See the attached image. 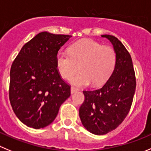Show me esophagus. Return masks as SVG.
Listing matches in <instances>:
<instances>
[{"label":"esophagus","instance_id":"obj_1","mask_svg":"<svg viewBox=\"0 0 151 151\" xmlns=\"http://www.w3.org/2000/svg\"><path fill=\"white\" fill-rule=\"evenodd\" d=\"M78 91V89L76 88V87H72L71 89H70V92H71V94H73L74 93H76V92Z\"/></svg>","mask_w":151,"mask_h":151}]
</instances>
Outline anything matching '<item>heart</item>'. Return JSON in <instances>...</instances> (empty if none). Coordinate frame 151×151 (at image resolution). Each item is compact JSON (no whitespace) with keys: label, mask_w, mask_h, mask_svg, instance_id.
<instances>
[{"label":"heart","mask_w":151,"mask_h":151,"mask_svg":"<svg viewBox=\"0 0 151 151\" xmlns=\"http://www.w3.org/2000/svg\"><path fill=\"white\" fill-rule=\"evenodd\" d=\"M58 73L68 78L79 66L80 71L70 77V82L77 87L103 84L114 68L116 54L111 47L92 40H82L70 47L69 52L59 50L55 57Z\"/></svg>","instance_id":"heart-1"}]
</instances>
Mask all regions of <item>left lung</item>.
Returning <instances> with one entry per match:
<instances>
[{"label": "left lung", "mask_w": 151, "mask_h": 151, "mask_svg": "<svg viewBox=\"0 0 151 151\" xmlns=\"http://www.w3.org/2000/svg\"><path fill=\"white\" fill-rule=\"evenodd\" d=\"M110 41L116 54L115 67L107 82L98 90H84L79 108L83 126L95 135L115 130L130 111L136 90L132 58L122 43L115 36L102 35Z\"/></svg>", "instance_id": "8db88e82"}]
</instances>
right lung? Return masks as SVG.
<instances>
[{
  "label": "right lung",
  "instance_id": "add662e5",
  "mask_svg": "<svg viewBox=\"0 0 151 151\" xmlns=\"http://www.w3.org/2000/svg\"><path fill=\"white\" fill-rule=\"evenodd\" d=\"M42 32L25 44L10 70L9 100L20 121L35 129L51 124L70 87L61 79L56 54L71 38Z\"/></svg>",
  "mask_w": 151,
  "mask_h": 151
}]
</instances>
